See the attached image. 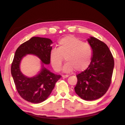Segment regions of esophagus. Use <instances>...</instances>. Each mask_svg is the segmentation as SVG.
<instances>
[{"label":"esophagus","instance_id":"34e87169","mask_svg":"<svg viewBox=\"0 0 125 125\" xmlns=\"http://www.w3.org/2000/svg\"><path fill=\"white\" fill-rule=\"evenodd\" d=\"M62 77L63 78H68L69 77V76L68 75H62Z\"/></svg>","mask_w":125,"mask_h":125}]
</instances>
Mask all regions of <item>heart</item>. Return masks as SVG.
<instances>
[{"instance_id": "heart-1", "label": "heart", "mask_w": 125, "mask_h": 125, "mask_svg": "<svg viewBox=\"0 0 125 125\" xmlns=\"http://www.w3.org/2000/svg\"><path fill=\"white\" fill-rule=\"evenodd\" d=\"M92 56V49L90 45L70 35L59 41L58 49H53L50 51L49 59L53 68L59 71L63 58H65L67 62L62 71L69 73L74 70L81 72L85 70L91 63Z\"/></svg>"}]
</instances>
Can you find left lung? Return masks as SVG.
Returning a JSON list of instances; mask_svg holds the SVG:
<instances>
[{"label": "left lung", "instance_id": "obj_1", "mask_svg": "<svg viewBox=\"0 0 125 125\" xmlns=\"http://www.w3.org/2000/svg\"><path fill=\"white\" fill-rule=\"evenodd\" d=\"M92 49L90 65L77 75L75 91L81 98L94 100L103 96L110 86L114 61L112 53L105 43L90 37L87 40Z\"/></svg>", "mask_w": 125, "mask_h": 125}]
</instances>
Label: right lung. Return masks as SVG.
<instances>
[{
	"mask_svg": "<svg viewBox=\"0 0 125 125\" xmlns=\"http://www.w3.org/2000/svg\"><path fill=\"white\" fill-rule=\"evenodd\" d=\"M52 43L49 39L32 37L22 43L15 52L11 65V75L19 94L29 102L40 103L45 101L61 77L52 73L44 66L50 63L49 55ZM28 54L36 56L41 61L40 71L31 77L24 75L20 69L22 59Z\"/></svg>",
	"mask_w": 125,
	"mask_h": 125,
	"instance_id": "right-lung-1",
	"label": "right lung"
}]
</instances>
